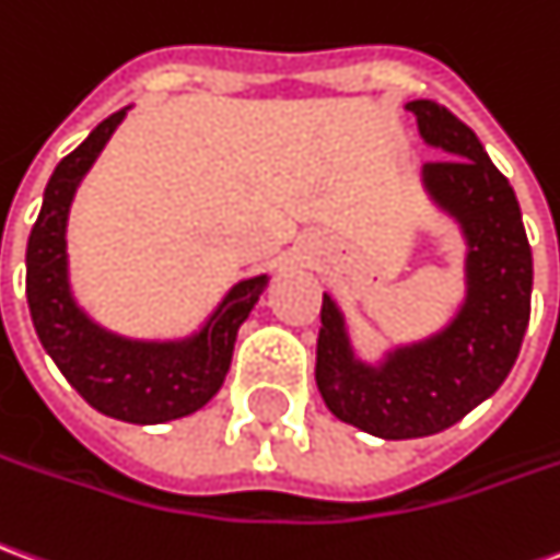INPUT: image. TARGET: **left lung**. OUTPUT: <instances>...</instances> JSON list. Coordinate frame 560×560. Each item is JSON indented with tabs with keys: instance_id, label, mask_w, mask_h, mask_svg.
<instances>
[{
	"instance_id": "1",
	"label": "left lung",
	"mask_w": 560,
	"mask_h": 560,
	"mask_svg": "<svg viewBox=\"0 0 560 560\" xmlns=\"http://www.w3.org/2000/svg\"><path fill=\"white\" fill-rule=\"evenodd\" d=\"M418 132L448 158L421 166L430 202L467 245L464 300L443 330L388 348L375 363L354 354L346 315L320 303L315 382L327 409L382 440H416L452 428L510 375L530 320L534 257L522 209L476 132L433 100L406 103Z\"/></svg>"
}]
</instances>
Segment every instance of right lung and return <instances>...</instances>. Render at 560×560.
Masks as SVG:
<instances>
[{
    "mask_svg": "<svg viewBox=\"0 0 560 560\" xmlns=\"http://www.w3.org/2000/svg\"><path fill=\"white\" fill-rule=\"evenodd\" d=\"M127 112L105 117L50 175L26 242V303L45 351L96 412L130 424H166L202 409L221 390L236 334L269 276L236 281L202 327L182 339H130L96 324L78 306L66 252L69 209Z\"/></svg>",
    "mask_w": 560,
    "mask_h": 560,
    "instance_id": "obj_1",
    "label": "right lung"
}]
</instances>
